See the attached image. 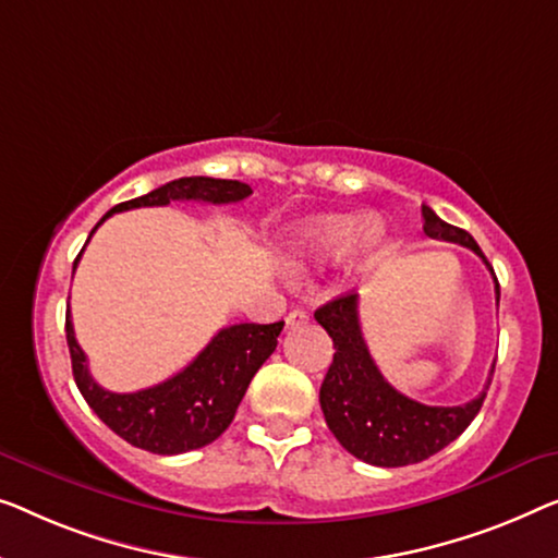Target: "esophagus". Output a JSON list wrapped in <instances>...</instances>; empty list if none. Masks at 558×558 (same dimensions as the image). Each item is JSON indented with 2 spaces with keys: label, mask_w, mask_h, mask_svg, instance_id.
Segmentation results:
<instances>
[{
  "label": "esophagus",
  "mask_w": 558,
  "mask_h": 558,
  "mask_svg": "<svg viewBox=\"0 0 558 558\" xmlns=\"http://www.w3.org/2000/svg\"><path fill=\"white\" fill-rule=\"evenodd\" d=\"M306 319H310V314H306V310H292V312L287 314V327L306 325Z\"/></svg>",
  "instance_id": "obj_1"
}]
</instances>
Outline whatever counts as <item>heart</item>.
I'll list each match as a JSON object with an SVG mask.
<instances>
[{"label":"heart","instance_id":"b5f03b06","mask_svg":"<svg viewBox=\"0 0 558 558\" xmlns=\"http://www.w3.org/2000/svg\"><path fill=\"white\" fill-rule=\"evenodd\" d=\"M387 233L377 219L360 221L354 216H319L299 226L292 239L294 269H322L337 262L350 271H367L385 254Z\"/></svg>","mask_w":558,"mask_h":558}]
</instances>
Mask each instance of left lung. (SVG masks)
<instances>
[{
    "label": "left lung",
    "mask_w": 558,
    "mask_h": 558,
    "mask_svg": "<svg viewBox=\"0 0 558 558\" xmlns=\"http://www.w3.org/2000/svg\"><path fill=\"white\" fill-rule=\"evenodd\" d=\"M423 231L430 239L468 246L486 262L471 233L442 221L430 206H423ZM494 281L496 299H500L498 279L494 277ZM314 319L335 342L332 365L319 387V405L329 430L342 442L347 453L379 468L420 463L453 442L478 415L490 377L478 398L453 408L423 405L395 390L369 357L360 329L357 294L332 299L314 312Z\"/></svg>",
    "instance_id": "left-lung-1"
}]
</instances>
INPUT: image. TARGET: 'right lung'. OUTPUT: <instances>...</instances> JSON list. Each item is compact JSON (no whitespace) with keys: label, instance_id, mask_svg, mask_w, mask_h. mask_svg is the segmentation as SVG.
Here are the masks:
<instances>
[{"label":"right lung","instance_id":"add662e5","mask_svg":"<svg viewBox=\"0 0 558 558\" xmlns=\"http://www.w3.org/2000/svg\"><path fill=\"white\" fill-rule=\"evenodd\" d=\"M248 193H252V185L241 181L191 175V179L171 181L145 196L118 204L102 216L98 226L112 214L128 211V208L168 206L171 201L236 204ZM281 327L284 322H274V325H248L246 322V325L223 327L189 367L168 377L166 383L145 387L138 392H110L95 383L87 369V357L80 350L75 329H72L70 310L64 317L72 375H75L77 390L83 392L87 405L120 438L158 456L189 453V450L204 448L219 438L236 415L239 402L246 395L256 369L277 350Z\"/></svg>","mask_w":558,"mask_h":558}]
</instances>
